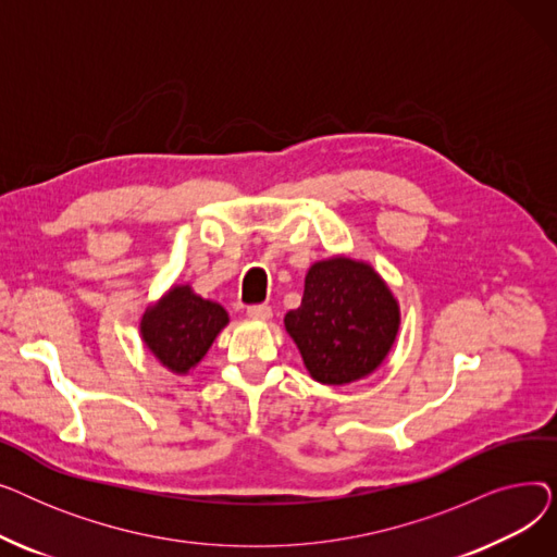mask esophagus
Wrapping results in <instances>:
<instances>
[{
	"instance_id": "1",
	"label": "esophagus",
	"mask_w": 557,
	"mask_h": 557,
	"mask_svg": "<svg viewBox=\"0 0 557 557\" xmlns=\"http://www.w3.org/2000/svg\"><path fill=\"white\" fill-rule=\"evenodd\" d=\"M248 315L255 318V320H269L273 315V311H271L269 305H250Z\"/></svg>"
}]
</instances>
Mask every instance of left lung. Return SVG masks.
<instances>
[{
    "mask_svg": "<svg viewBox=\"0 0 557 557\" xmlns=\"http://www.w3.org/2000/svg\"><path fill=\"white\" fill-rule=\"evenodd\" d=\"M284 325L315 382L341 386L382 366L399 309L368 263L334 257L309 269L302 305L286 313Z\"/></svg>",
    "mask_w": 557,
    "mask_h": 557,
    "instance_id": "obj_1",
    "label": "left lung"
}]
</instances>
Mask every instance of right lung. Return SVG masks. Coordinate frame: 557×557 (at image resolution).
Wrapping results in <instances>:
<instances>
[{
    "label": "right lung",
    "instance_id": "1",
    "mask_svg": "<svg viewBox=\"0 0 557 557\" xmlns=\"http://www.w3.org/2000/svg\"><path fill=\"white\" fill-rule=\"evenodd\" d=\"M227 325L221 305L198 298L189 286H175L141 318L146 347L173 372L194 368Z\"/></svg>",
    "mask_w": 557,
    "mask_h": 557
}]
</instances>
